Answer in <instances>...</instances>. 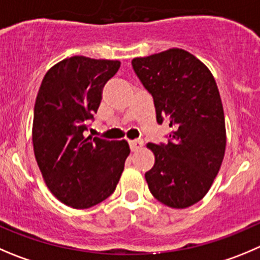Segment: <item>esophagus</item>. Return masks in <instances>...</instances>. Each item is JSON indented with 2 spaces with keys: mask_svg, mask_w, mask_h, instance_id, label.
<instances>
[{
  "mask_svg": "<svg viewBox=\"0 0 260 260\" xmlns=\"http://www.w3.org/2000/svg\"><path fill=\"white\" fill-rule=\"evenodd\" d=\"M128 145H130L133 152H135V150H138L139 148H142L143 140H130V142H128Z\"/></svg>",
  "mask_w": 260,
  "mask_h": 260,
  "instance_id": "obj_1",
  "label": "esophagus"
}]
</instances>
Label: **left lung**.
I'll return each instance as SVG.
<instances>
[{
  "label": "left lung",
  "mask_w": 260,
  "mask_h": 260,
  "mask_svg": "<svg viewBox=\"0 0 260 260\" xmlns=\"http://www.w3.org/2000/svg\"><path fill=\"white\" fill-rule=\"evenodd\" d=\"M153 97L157 122L172 128L167 144L148 143L155 157L145 174L150 192L171 208H187L208 192L226 149L224 115L216 80L202 61L171 48L132 61Z\"/></svg>",
  "instance_id": "left-lung-1"
}]
</instances>
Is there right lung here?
Listing matches in <instances>:
<instances>
[{
    "instance_id": "1",
    "label": "right lung",
    "mask_w": 260,
    "mask_h": 260,
    "mask_svg": "<svg viewBox=\"0 0 260 260\" xmlns=\"http://www.w3.org/2000/svg\"><path fill=\"white\" fill-rule=\"evenodd\" d=\"M120 61L74 56L42 80L34 106L33 147L47 187L60 202L85 209L116 189L130 148L127 142L84 137L105 84Z\"/></svg>"
}]
</instances>
